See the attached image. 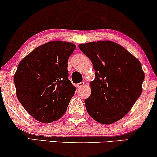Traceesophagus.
Instances as JSON below:
<instances>
[{
	"label": "esophagus",
	"mask_w": 157,
	"mask_h": 157,
	"mask_svg": "<svg viewBox=\"0 0 157 157\" xmlns=\"http://www.w3.org/2000/svg\"><path fill=\"white\" fill-rule=\"evenodd\" d=\"M84 86H85V82H79L78 84H77V87L78 88H82V87Z\"/></svg>",
	"instance_id": "esophagus-1"
}]
</instances>
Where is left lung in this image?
<instances>
[{"label": "left lung", "mask_w": 157, "mask_h": 157, "mask_svg": "<svg viewBox=\"0 0 157 157\" xmlns=\"http://www.w3.org/2000/svg\"><path fill=\"white\" fill-rule=\"evenodd\" d=\"M91 60L95 79L85 100L87 112L97 122L115 123L129 112L142 93L145 74L140 62L120 44L111 41L79 44Z\"/></svg>", "instance_id": "8db88e82"}]
</instances>
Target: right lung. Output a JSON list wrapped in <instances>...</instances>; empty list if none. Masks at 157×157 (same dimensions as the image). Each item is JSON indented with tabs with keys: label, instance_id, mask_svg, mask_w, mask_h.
I'll return each instance as SVG.
<instances>
[{
	"label": "right lung",
	"instance_id": "add662e5",
	"mask_svg": "<svg viewBox=\"0 0 157 157\" xmlns=\"http://www.w3.org/2000/svg\"><path fill=\"white\" fill-rule=\"evenodd\" d=\"M76 46L52 41L34 49L20 63L14 76L16 94L26 111L48 124L61 118L76 88L68 80V59Z\"/></svg>",
	"mask_w": 157,
	"mask_h": 157
}]
</instances>
